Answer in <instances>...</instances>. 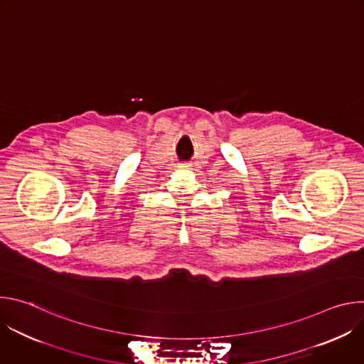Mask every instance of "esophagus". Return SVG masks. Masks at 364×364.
<instances>
[{"mask_svg": "<svg viewBox=\"0 0 364 364\" xmlns=\"http://www.w3.org/2000/svg\"><path fill=\"white\" fill-rule=\"evenodd\" d=\"M180 168H183V170H190V168H191V164H190V163H183V164H180Z\"/></svg>", "mask_w": 364, "mask_h": 364, "instance_id": "obj_1", "label": "esophagus"}]
</instances>
